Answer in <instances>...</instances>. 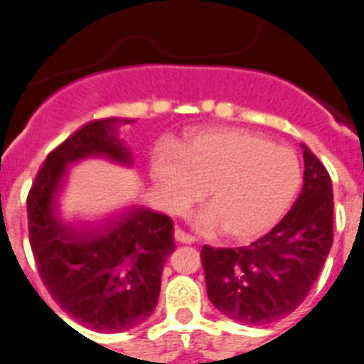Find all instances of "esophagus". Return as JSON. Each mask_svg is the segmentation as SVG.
<instances>
[{"mask_svg":"<svg viewBox=\"0 0 364 364\" xmlns=\"http://www.w3.org/2000/svg\"><path fill=\"white\" fill-rule=\"evenodd\" d=\"M174 238L178 240L179 243H193V242H196V236L188 235V232L183 231L181 228H176V231H174Z\"/></svg>","mask_w":364,"mask_h":364,"instance_id":"34e87169","label":"esophagus"}]
</instances>
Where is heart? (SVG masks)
Masks as SVG:
<instances>
[{"mask_svg":"<svg viewBox=\"0 0 364 364\" xmlns=\"http://www.w3.org/2000/svg\"><path fill=\"white\" fill-rule=\"evenodd\" d=\"M151 172L165 204L181 211L204 196L197 215L203 229L224 228L235 240H250L276 224L301 186V164L291 149L240 128L186 133L181 146L164 144Z\"/></svg>","mask_w":364,"mask_h":364,"instance_id":"b5f03b06","label":"heart"}]
</instances>
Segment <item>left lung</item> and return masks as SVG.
Returning a JSON list of instances; mask_svg holds the SVG:
<instances>
[{"label": "left lung", "mask_w": 364, "mask_h": 364, "mask_svg": "<svg viewBox=\"0 0 364 364\" xmlns=\"http://www.w3.org/2000/svg\"><path fill=\"white\" fill-rule=\"evenodd\" d=\"M304 186L283 220L247 247L200 250L208 299L247 326L276 322L302 304L333 247V183L302 144Z\"/></svg>", "instance_id": "8db88e82"}]
</instances>
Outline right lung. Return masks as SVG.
<instances>
[{"instance_id":"1","label":"right lung","mask_w":364,"mask_h":364,"mask_svg":"<svg viewBox=\"0 0 364 364\" xmlns=\"http://www.w3.org/2000/svg\"><path fill=\"white\" fill-rule=\"evenodd\" d=\"M117 117L81 126L51 151L38 168L26 199L28 235L38 276L60 308L81 326L121 333L142 323L158 304L161 270L174 252V222L149 208H132L101 229L65 225L56 192L69 164L107 156L132 164L115 136Z\"/></svg>"}]
</instances>
